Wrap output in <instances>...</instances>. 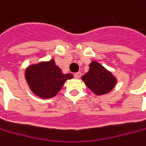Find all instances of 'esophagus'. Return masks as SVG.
I'll return each mask as SVG.
<instances>
[{
	"label": "esophagus",
	"instance_id": "1",
	"mask_svg": "<svg viewBox=\"0 0 146 146\" xmlns=\"http://www.w3.org/2000/svg\"><path fill=\"white\" fill-rule=\"evenodd\" d=\"M75 77L76 78V79H80V77H81V72H77L75 74Z\"/></svg>",
	"mask_w": 146,
	"mask_h": 146
}]
</instances>
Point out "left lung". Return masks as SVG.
<instances>
[{
    "label": "left lung",
    "instance_id": "8db88e82",
    "mask_svg": "<svg viewBox=\"0 0 146 146\" xmlns=\"http://www.w3.org/2000/svg\"><path fill=\"white\" fill-rule=\"evenodd\" d=\"M81 79L96 95H104L110 93L117 82L113 73L96 61H92L90 63V69Z\"/></svg>",
    "mask_w": 146,
    "mask_h": 146
}]
</instances>
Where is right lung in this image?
I'll use <instances>...</instances> for the list:
<instances>
[{
  "label": "right lung",
  "mask_w": 146,
  "mask_h": 146,
  "mask_svg": "<svg viewBox=\"0 0 146 146\" xmlns=\"http://www.w3.org/2000/svg\"><path fill=\"white\" fill-rule=\"evenodd\" d=\"M73 77L70 73L64 74L54 59L31 64L25 71V78L31 92L43 99L56 96L65 82Z\"/></svg>",
  "instance_id": "right-lung-1"
}]
</instances>
